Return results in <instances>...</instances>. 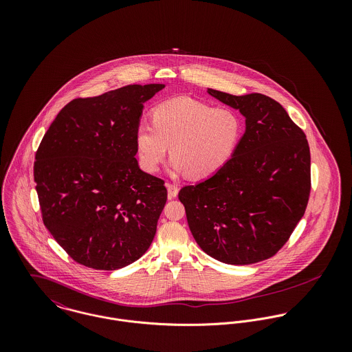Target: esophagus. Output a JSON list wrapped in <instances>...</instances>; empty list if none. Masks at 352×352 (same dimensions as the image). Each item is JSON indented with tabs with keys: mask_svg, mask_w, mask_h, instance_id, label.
<instances>
[{
	"mask_svg": "<svg viewBox=\"0 0 352 352\" xmlns=\"http://www.w3.org/2000/svg\"><path fill=\"white\" fill-rule=\"evenodd\" d=\"M166 188H168V198H169V199H175V198L177 197V194H179L177 186L168 183V184H166Z\"/></svg>",
	"mask_w": 352,
	"mask_h": 352,
	"instance_id": "esophagus-1",
	"label": "esophagus"
}]
</instances>
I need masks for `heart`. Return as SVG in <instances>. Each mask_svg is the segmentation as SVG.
<instances>
[{"label":"heart","mask_w":352,"mask_h":352,"mask_svg":"<svg viewBox=\"0 0 352 352\" xmlns=\"http://www.w3.org/2000/svg\"><path fill=\"white\" fill-rule=\"evenodd\" d=\"M243 134V119L233 109L176 98L154 108L153 122L137 124L135 149L141 168L148 173L158 170L169 146L172 170L204 179L232 160Z\"/></svg>","instance_id":"obj_1"}]
</instances>
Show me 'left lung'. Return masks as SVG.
I'll return each mask as SVG.
<instances>
[{
    "mask_svg": "<svg viewBox=\"0 0 352 352\" xmlns=\"http://www.w3.org/2000/svg\"><path fill=\"white\" fill-rule=\"evenodd\" d=\"M245 116L232 160L179 192L190 230L208 256L234 265L272 257L290 239L310 194V151L301 129L278 101L207 91Z\"/></svg>",
    "mask_w": 352,
    "mask_h": 352,
    "instance_id": "obj_1",
    "label": "left lung"
}]
</instances>
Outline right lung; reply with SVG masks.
<instances>
[{
    "label": "right lung",
    "mask_w": 352,
    "mask_h": 352,
    "mask_svg": "<svg viewBox=\"0 0 352 352\" xmlns=\"http://www.w3.org/2000/svg\"><path fill=\"white\" fill-rule=\"evenodd\" d=\"M162 84L127 85L66 104L45 134L34 179L45 226L77 263L112 271L149 250L166 203L140 169L135 129Z\"/></svg>",
    "instance_id": "right-lung-1"
}]
</instances>
